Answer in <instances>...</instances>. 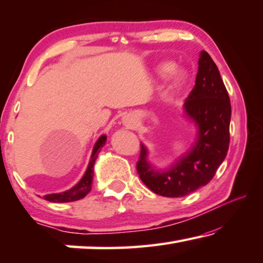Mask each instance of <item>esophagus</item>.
Instances as JSON below:
<instances>
[{
    "label": "esophagus",
    "mask_w": 263,
    "mask_h": 263,
    "mask_svg": "<svg viewBox=\"0 0 263 263\" xmlns=\"http://www.w3.org/2000/svg\"><path fill=\"white\" fill-rule=\"evenodd\" d=\"M123 124L128 128H136L138 125V117L135 114H128L123 117Z\"/></svg>",
    "instance_id": "esophagus-1"
}]
</instances>
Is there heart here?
Segmentation results:
<instances>
[{"mask_svg": "<svg viewBox=\"0 0 263 263\" xmlns=\"http://www.w3.org/2000/svg\"><path fill=\"white\" fill-rule=\"evenodd\" d=\"M172 69H173V64L170 63V62H162V63L158 64L156 68V71L159 76H165V74L168 73L167 85L170 89H174V87H177L182 81L181 73L179 72L178 70H172Z\"/></svg>", "mask_w": 263, "mask_h": 263, "instance_id": "1", "label": "heart"}]
</instances>
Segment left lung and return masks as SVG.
<instances>
[{"label": "left lung", "mask_w": 263, "mask_h": 263, "mask_svg": "<svg viewBox=\"0 0 263 263\" xmlns=\"http://www.w3.org/2000/svg\"><path fill=\"white\" fill-rule=\"evenodd\" d=\"M198 65L194 89L182 105L184 117L195 126L193 144L166 168H157L148 160V148L141 144L137 171L141 181L162 197H185L207 185L227 156L229 96L218 66L203 50Z\"/></svg>", "instance_id": "left-lung-1"}]
</instances>
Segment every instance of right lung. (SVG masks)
Returning <instances> with one entry per match:
<instances>
[{"label":"right lung","instance_id":"obj_1","mask_svg":"<svg viewBox=\"0 0 263 263\" xmlns=\"http://www.w3.org/2000/svg\"><path fill=\"white\" fill-rule=\"evenodd\" d=\"M106 143V136L102 135L96 141L92 148V153H91L89 165L85 170V173L83 174L81 180H79L76 185L72 186L70 190H66L61 193H51L44 195V199L48 200L50 202H71L77 201L85 197L86 194L90 193L91 187H92V180H93V167L96 159L98 158V154L101 152L102 147Z\"/></svg>","mask_w":263,"mask_h":263}]
</instances>
